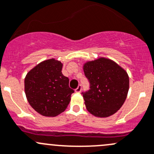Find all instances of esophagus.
I'll return each instance as SVG.
<instances>
[{
	"label": "esophagus",
	"mask_w": 154,
	"mask_h": 154,
	"mask_svg": "<svg viewBox=\"0 0 154 154\" xmlns=\"http://www.w3.org/2000/svg\"><path fill=\"white\" fill-rule=\"evenodd\" d=\"M81 89H82V86H81V85H79V86H77V88H76L75 92H81Z\"/></svg>",
	"instance_id": "esophagus-1"
}]
</instances>
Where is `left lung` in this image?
Here are the masks:
<instances>
[{"label":"left lung","mask_w":154,"mask_h":154,"mask_svg":"<svg viewBox=\"0 0 154 154\" xmlns=\"http://www.w3.org/2000/svg\"><path fill=\"white\" fill-rule=\"evenodd\" d=\"M83 71L90 83V89L82 93L88 111L95 117H107L120 110L129 91L127 72L103 57L86 62Z\"/></svg>","instance_id":"8db88e82"}]
</instances>
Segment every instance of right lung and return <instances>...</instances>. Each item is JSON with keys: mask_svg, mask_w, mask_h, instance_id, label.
Listing matches in <instances>:
<instances>
[{"mask_svg": "<svg viewBox=\"0 0 154 154\" xmlns=\"http://www.w3.org/2000/svg\"><path fill=\"white\" fill-rule=\"evenodd\" d=\"M62 63L55 59L41 62L28 71L25 92L30 105L45 117H56L68 107L74 92L62 73Z\"/></svg>", "mask_w": 154, "mask_h": 154, "instance_id": "right-lung-1", "label": "right lung"}]
</instances>
